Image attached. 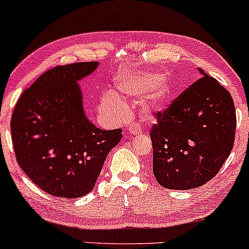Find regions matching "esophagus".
<instances>
[{"label": "esophagus", "instance_id": "esophagus-1", "mask_svg": "<svg viewBox=\"0 0 249 249\" xmlns=\"http://www.w3.org/2000/svg\"><path fill=\"white\" fill-rule=\"evenodd\" d=\"M141 132V127L138 126V125H132V126L128 127V133L132 135H137Z\"/></svg>", "mask_w": 249, "mask_h": 249}]
</instances>
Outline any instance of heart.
<instances>
[{"label":"heart","mask_w":249,"mask_h":249,"mask_svg":"<svg viewBox=\"0 0 249 249\" xmlns=\"http://www.w3.org/2000/svg\"><path fill=\"white\" fill-rule=\"evenodd\" d=\"M164 75L160 72H142L137 74L121 75L116 81L115 92L107 93L100 103V112L103 116L119 119L126 114V105L119 95L128 97H143L141 109L148 115L160 111L171 99V88L162 83Z\"/></svg>","instance_id":"obj_1"}]
</instances>
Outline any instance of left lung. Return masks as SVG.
<instances>
[{
  "instance_id": "left-lung-1",
  "label": "left lung",
  "mask_w": 249,
  "mask_h": 249,
  "mask_svg": "<svg viewBox=\"0 0 249 249\" xmlns=\"http://www.w3.org/2000/svg\"><path fill=\"white\" fill-rule=\"evenodd\" d=\"M200 72L203 77L156 112L157 124L150 130L154 176L170 190L202 186L233 148L237 117L231 94Z\"/></svg>"
}]
</instances>
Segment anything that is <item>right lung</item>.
I'll return each instance as SVG.
<instances>
[{
    "label": "right lung",
    "instance_id": "1",
    "mask_svg": "<svg viewBox=\"0 0 249 249\" xmlns=\"http://www.w3.org/2000/svg\"><path fill=\"white\" fill-rule=\"evenodd\" d=\"M99 62L58 65L25 89L11 117L18 164L37 187L50 195L75 199L95 186L122 130H101L86 117L78 81Z\"/></svg>",
    "mask_w": 249,
    "mask_h": 249
}]
</instances>
